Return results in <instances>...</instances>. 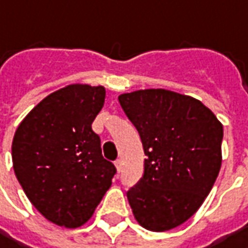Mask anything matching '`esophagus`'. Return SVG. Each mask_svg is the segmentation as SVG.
I'll list each match as a JSON object with an SVG mask.
<instances>
[{
	"mask_svg": "<svg viewBox=\"0 0 248 248\" xmlns=\"http://www.w3.org/2000/svg\"><path fill=\"white\" fill-rule=\"evenodd\" d=\"M115 167H116V170L121 172L122 170V159H116L115 161Z\"/></svg>",
	"mask_w": 248,
	"mask_h": 248,
	"instance_id": "esophagus-1",
	"label": "esophagus"
}]
</instances>
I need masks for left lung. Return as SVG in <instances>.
<instances>
[{
  "mask_svg": "<svg viewBox=\"0 0 248 248\" xmlns=\"http://www.w3.org/2000/svg\"><path fill=\"white\" fill-rule=\"evenodd\" d=\"M118 100L145 154L144 175L127 191L133 215L148 231H170L196 214L218 178L222 124L201 101L164 89Z\"/></svg>",
  "mask_w": 248,
  "mask_h": 248,
  "instance_id": "obj_1",
  "label": "left lung"
}]
</instances>
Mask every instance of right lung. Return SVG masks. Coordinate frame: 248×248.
<instances>
[{"label": "right lung", "mask_w": 248, "mask_h": 248, "mask_svg": "<svg viewBox=\"0 0 248 248\" xmlns=\"http://www.w3.org/2000/svg\"><path fill=\"white\" fill-rule=\"evenodd\" d=\"M104 101L103 86L69 84L40 101L14 136L17 180L38 212L58 226L75 229L89 221L116 173L92 129Z\"/></svg>", "instance_id": "1"}]
</instances>
